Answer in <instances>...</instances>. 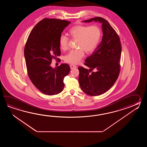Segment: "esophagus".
Instances as JSON below:
<instances>
[{
	"mask_svg": "<svg viewBox=\"0 0 147 147\" xmlns=\"http://www.w3.org/2000/svg\"><path fill=\"white\" fill-rule=\"evenodd\" d=\"M70 67L71 69H75L76 68H77V66H75L74 65H70Z\"/></svg>",
	"mask_w": 147,
	"mask_h": 147,
	"instance_id": "34e87169",
	"label": "esophagus"
}]
</instances>
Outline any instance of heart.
I'll return each instance as SVG.
<instances>
[{
  "label": "heart",
  "mask_w": 147,
  "mask_h": 147,
  "mask_svg": "<svg viewBox=\"0 0 147 147\" xmlns=\"http://www.w3.org/2000/svg\"><path fill=\"white\" fill-rule=\"evenodd\" d=\"M101 30L97 25L74 26L69 30V35L72 39L76 40V49L71 50L65 57L67 63L76 65L84 57V52L87 54L93 53L98 47L101 38ZM69 39L61 34L59 38L60 48L66 50L68 47Z\"/></svg>",
  "instance_id": "b5f03b06"
}]
</instances>
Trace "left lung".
I'll list each match as a JSON object with an SVG mask.
<instances>
[{
  "instance_id": "8db88e82",
  "label": "left lung",
  "mask_w": 147,
  "mask_h": 147,
  "mask_svg": "<svg viewBox=\"0 0 147 147\" xmlns=\"http://www.w3.org/2000/svg\"><path fill=\"white\" fill-rule=\"evenodd\" d=\"M93 20L102 24L103 36L96 50L85 60L84 65L90 69L78 67V80L84 93L97 96L109 90L118 78L121 46L119 36L106 19L97 17L84 22Z\"/></svg>"
}]
</instances>
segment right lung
<instances>
[{
	"label": "right lung",
	"mask_w": 147,
	"mask_h": 147,
	"mask_svg": "<svg viewBox=\"0 0 147 147\" xmlns=\"http://www.w3.org/2000/svg\"><path fill=\"white\" fill-rule=\"evenodd\" d=\"M71 22L61 19L44 18L32 29L24 49L28 76L32 83L42 93L52 96L63 89V79L68 75L67 63L53 68V59L61 54L59 38Z\"/></svg>",
	"instance_id": "add662e5"
}]
</instances>
